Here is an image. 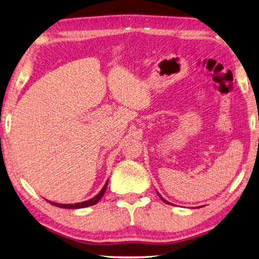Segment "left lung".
<instances>
[{
  "label": "left lung",
  "mask_w": 259,
  "mask_h": 259,
  "mask_svg": "<svg viewBox=\"0 0 259 259\" xmlns=\"http://www.w3.org/2000/svg\"><path fill=\"white\" fill-rule=\"evenodd\" d=\"M157 193H158V192H157ZM158 195H159V196H160V198H161V199H162V201H163L164 203H167V204H169V202H167V201H165V199H164V198H163L162 196H161V195H160L159 193H158Z\"/></svg>",
  "instance_id": "left-lung-1"
}]
</instances>
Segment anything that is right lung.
Instances as JSON below:
<instances>
[{"instance_id":"right-lung-1","label":"right lung","mask_w":259,"mask_h":259,"mask_svg":"<svg viewBox=\"0 0 259 259\" xmlns=\"http://www.w3.org/2000/svg\"><path fill=\"white\" fill-rule=\"evenodd\" d=\"M107 185H108V180H107L105 186L102 187V189L100 190V192L96 195L95 197H92L90 199H88V201H84V202H81V203H74V204H58V203H55V202H50L52 205H55L57 207H62V208H83V207H88V206H91V205H95V204L98 203L101 197L104 196V194L106 192L107 189Z\"/></svg>"}]
</instances>
